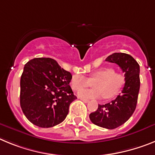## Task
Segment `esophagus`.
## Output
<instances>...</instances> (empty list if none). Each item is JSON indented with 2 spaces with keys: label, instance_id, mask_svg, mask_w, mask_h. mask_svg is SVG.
I'll return each instance as SVG.
<instances>
[{
  "label": "esophagus",
  "instance_id": "34e87169",
  "mask_svg": "<svg viewBox=\"0 0 155 155\" xmlns=\"http://www.w3.org/2000/svg\"><path fill=\"white\" fill-rule=\"evenodd\" d=\"M81 100L83 101L84 102V103H88V102L90 101H89V100H85V99H81Z\"/></svg>",
  "mask_w": 155,
  "mask_h": 155
}]
</instances>
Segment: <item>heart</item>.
I'll list each match as a JSON object with an SVG mask.
<instances>
[{
  "label": "heart",
  "mask_w": 155,
  "mask_h": 155,
  "mask_svg": "<svg viewBox=\"0 0 155 155\" xmlns=\"http://www.w3.org/2000/svg\"><path fill=\"white\" fill-rule=\"evenodd\" d=\"M91 81L95 82L94 87L96 89L79 91L78 96L81 99L92 100L101 99L104 97L111 98L116 96L124 86L125 76L115 72V69L111 67H105L94 71L89 79L82 74L74 75L70 81V86L74 91H79L80 88L90 85Z\"/></svg>",
  "instance_id": "obj_1"
}]
</instances>
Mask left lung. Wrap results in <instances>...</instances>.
Returning <instances> with one entry per match:
<instances>
[{"label": "left lung", "instance_id": "left-lung-1", "mask_svg": "<svg viewBox=\"0 0 155 155\" xmlns=\"http://www.w3.org/2000/svg\"><path fill=\"white\" fill-rule=\"evenodd\" d=\"M105 61L120 67L126 83L122 94L110 103L98 104L97 110L90 114V119L100 127L113 130L124 124L135 111L140 86V65L131 55L125 53L112 54Z\"/></svg>", "mask_w": 155, "mask_h": 155}]
</instances>
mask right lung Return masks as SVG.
I'll return each mask as SVG.
<instances>
[{"instance_id":"right-lung-1","label":"right lung","mask_w":155,"mask_h":155,"mask_svg":"<svg viewBox=\"0 0 155 155\" xmlns=\"http://www.w3.org/2000/svg\"><path fill=\"white\" fill-rule=\"evenodd\" d=\"M72 74L50 58H36L25 64L20 80V106L33 124L53 127L64 120L76 99L69 83Z\"/></svg>"}]
</instances>
